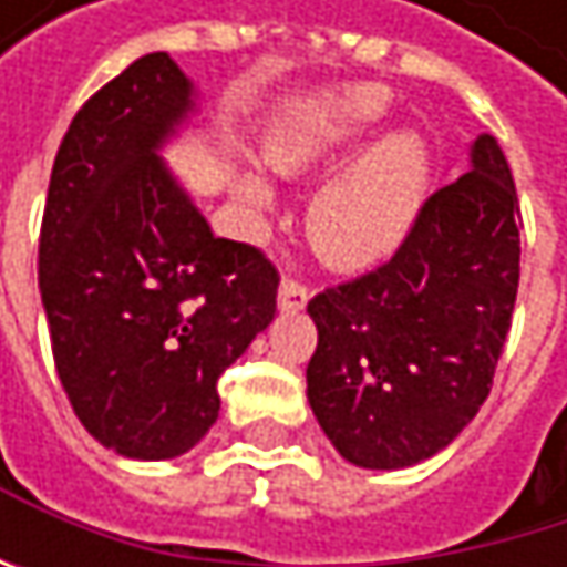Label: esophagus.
<instances>
[{
	"label": "esophagus",
	"instance_id": "obj_1",
	"mask_svg": "<svg viewBox=\"0 0 567 567\" xmlns=\"http://www.w3.org/2000/svg\"><path fill=\"white\" fill-rule=\"evenodd\" d=\"M308 305V288L298 279H282L279 285V308L282 311H301Z\"/></svg>",
	"mask_w": 567,
	"mask_h": 567
}]
</instances>
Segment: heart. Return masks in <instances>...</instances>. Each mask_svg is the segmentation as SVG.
<instances>
[{
	"label": "heart",
	"instance_id": "obj_1",
	"mask_svg": "<svg viewBox=\"0 0 567 567\" xmlns=\"http://www.w3.org/2000/svg\"><path fill=\"white\" fill-rule=\"evenodd\" d=\"M388 107V91L374 84L341 87L305 101L269 134L266 164L282 176L328 171L368 141ZM426 183L430 151L420 134L391 131L378 137L311 196L308 236L315 249L338 269L381 266L410 236ZM236 193L252 209H269L276 203L272 183L259 171L239 173Z\"/></svg>",
	"mask_w": 567,
	"mask_h": 567
}]
</instances>
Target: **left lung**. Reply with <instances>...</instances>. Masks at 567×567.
I'll use <instances>...</instances> for the list:
<instances>
[{"mask_svg": "<svg viewBox=\"0 0 567 567\" xmlns=\"http://www.w3.org/2000/svg\"><path fill=\"white\" fill-rule=\"evenodd\" d=\"M518 291V196L493 134L436 189L396 256L308 301V403L334 450L406 470L446 450L489 396Z\"/></svg>", "mask_w": 567, "mask_h": 567, "instance_id": "left-lung-1", "label": "left lung"}]
</instances>
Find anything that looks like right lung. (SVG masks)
Instances as JSON below:
<instances>
[{"label": "right lung", "mask_w": 567, "mask_h": 567, "mask_svg": "<svg viewBox=\"0 0 567 567\" xmlns=\"http://www.w3.org/2000/svg\"><path fill=\"white\" fill-rule=\"evenodd\" d=\"M199 117L167 52L137 58L58 147L39 288L61 388L127 460H173L219 416V374L276 318L279 272L206 216L161 151Z\"/></svg>", "instance_id": "obj_1"}]
</instances>
